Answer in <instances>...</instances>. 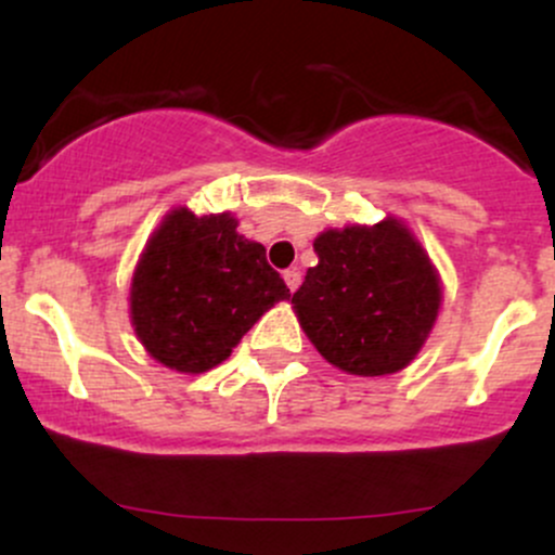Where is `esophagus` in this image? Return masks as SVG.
Listing matches in <instances>:
<instances>
[{
  "label": "esophagus",
  "instance_id": "obj_1",
  "mask_svg": "<svg viewBox=\"0 0 555 555\" xmlns=\"http://www.w3.org/2000/svg\"><path fill=\"white\" fill-rule=\"evenodd\" d=\"M284 282H286V286H289L292 292H295L297 286H299V282H302V273H299V269H286L284 271Z\"/></svg>",
  "mask_w": 555,
  "mask_h": 555
}]
</instances>
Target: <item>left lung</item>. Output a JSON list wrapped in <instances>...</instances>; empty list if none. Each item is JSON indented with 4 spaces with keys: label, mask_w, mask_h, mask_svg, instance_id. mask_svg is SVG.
I'll return each instance as SVG.
<instances>
[{
    "label": "left lung",
    "mask_w": 555,
    "mask_h": 555,
    "mask_svg": "<svg viewBox=\"0 0 555 555\" xmlns=\"http://www.w3.org/2000/svg\"><path fill=\"white\" fill-rule=\"evenodd\" d=\"M318 266L292 295L299 326L331 365L352 375L397 373L428 339L441 286L399 221L328 229Z\"/></svg>",
    "instance_id": "1"
}]
</instances>
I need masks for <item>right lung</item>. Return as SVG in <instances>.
<instances>
[{
  "label": "right lung",
  "instance_id": "1",
  "mask_svg": "<svg viewBox=\"0 0 555 555\" xmlns=\"http://www.w3.org/2000/svg\"><path fill=\"white\" fill-rule=\"evenodd\" d=\"M289 297L260 242L229 214L171 211L145 245L130 289L132 326L151 358L180 373L211 371L273 302Z\"/></svg>",
  "mask_w": 555,
  "mask_h": 555
}]
</instances>
